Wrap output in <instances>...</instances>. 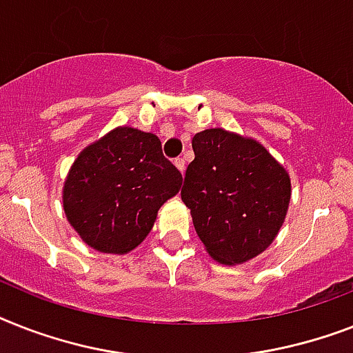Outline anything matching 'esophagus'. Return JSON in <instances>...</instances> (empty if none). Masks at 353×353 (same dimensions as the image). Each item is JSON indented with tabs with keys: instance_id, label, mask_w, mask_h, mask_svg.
Instances as JSON below:
<instances>
[{
	"instance_id": "34e87169",
	"label": "esophagus",
	"mask_w": 353,
	"mask_h": 353,
	"mask_svg": "<svg viewBox=\"0 0 353 353\" xmlns=\"http://www.w3.org/2000/svg\"><path fill=\"white\" fill-rule=\"evenodd\" d=\"M174 165H176L177 170L181 172V174H185L186 165H185V159H183V157H177V159H174Z\"/></svg>"
}]
</instances>
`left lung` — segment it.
<instances>
[{
	"mask_svg": "<svg viewBox=\"0 0 353 353\" xmlns=\"http://www.w3.org/2000/svg\"><path fill=\"white\" fill-rule=\"evenodd\" d=\"M181 199L212 259L243 265L274 243L290 205L286 168L254 137L206 128L192 137Z\"/></svg>",
	"mask_w": 353,
	"mask_h": 353,
	"instance_id": "8db88e82",
	"label": "left lung"
}]
</instances>
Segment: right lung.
<instances>
[{
	"label": "right lung",
	"instance_id": "right-lung-1",
	"mask_svg": "<svg viewBox=\"0 0 353 353\" xmlns=\"http://www.w3.org/2000/svg\"><path fill=\"white\" fill-rule=\"evenodd\" d=\"M181 183L156 134L116 127L79 152L63 185V210L83 243L123 256L145 241Z\"/></svg>",
	"mask_w": 353,
	"mask_h": 353
}]
</instances>
